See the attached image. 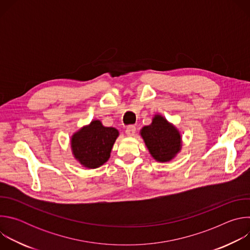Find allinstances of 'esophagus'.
<instances>
[{"label":"esophagus","instance_id":"34e87169","mask_svg":"<svg viewBox=\"0 0 250 250\" xmlns=\"http://www.w3.org/2000/svg\"><path fill=\"white\" fill-rule=\"evenodd\" d=\"M135 130H136V128H135L134 125H128V126L126 127V129H125V133H126L128 136H133L134 133H135Z\"/></svg>","mask_w":250,"mask_h":250}]
</instances>
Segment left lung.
I'll return each mask as SVG.
<instances>
[{"label": "left lung", "instance_id": "left-lung-1", "mask_svg": "<svg viewBox=\"0 0 250 250\" xmlns=\"http://www.w3.org/2000/svg\"><path fill=\"white\" fill-rule=\"evenodd\" d=\"M140 136L154 160L169 162L182 149V135L173 124L160 114H155L152 123L140 129Z\"/></svg>", "mask_w": 250, "mask_h": 250}]
</instances>
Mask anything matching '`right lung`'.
<instances>
[{"mask_svg":"<svg viewBox=\"0 0 250 250\" xmlns=\"http://www.w3.org/2000/svg\"><path fill=\"white\" fill-rule=\"evenodd\" d=\"M119 135L117 128L104 126L100 120H93L71 136L72 155L87 169L99 168L109 160Z\"/></svg>","mask_w":250,"mask_h":250,"instance_id":"add662e5","label":"right lung"}]
</instances>
